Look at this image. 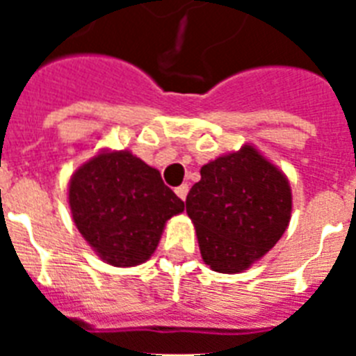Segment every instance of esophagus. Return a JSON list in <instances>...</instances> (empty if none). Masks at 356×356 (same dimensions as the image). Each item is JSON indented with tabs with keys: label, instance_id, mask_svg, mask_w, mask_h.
Listing matches in <instances>:
<instances>
[{
	"label": "esophagus",
	"instance_id": "esophagus-1",
	"mask_svg": "<svg viewBox=\"0 0 356 356\" xmlns=\"http://www.w3.org/2000/svg\"><path fill=\"white\" fill-rule=\"evenodd\" d=\"M175 194H177L183 201L186 200V195H188V184H181V186H177V188H175Z\"/></svg>",
	"mask_w": 356,
	"mask_h": 356
}]
</instances>
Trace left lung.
Listing matches in <instances>:
<instances>
[{"instance_id":"obj_1","label":"left lung","mask_w":356,"mask_h":356,"mask_svg":"<svg viewBox=\"0 0 356 356\" xmlns=\"http://www.w3.org/2000/svg\"><path fill=\"white\" fill-rule=\"evenodd\" d=\"M186 195L201 259L218 273H242L275 245L292 218V188L279 166L243 144L201 166Z\"/></svg>"}]
</instances>
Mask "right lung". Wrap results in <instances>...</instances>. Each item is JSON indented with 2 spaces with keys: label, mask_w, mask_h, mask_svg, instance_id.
<instances>
[{
  "label": "right lung",
  "mask_w": 356,
  "mask_h": 356,
  "mask_svg": "<svg viewBox=\"0 0 356 356\" xmlns=\"http://www.w3.org/2000/svg\"><path fill=\"white\" fill-rule=\"evenodd\" d=\"M68 205L81 236L105 264L116 268L147 262L168 220L184 211L156 168L129 149L108 147L72 173Z\"/></svg>",
  "instance_id": "add662e5"
}]
</instances>
